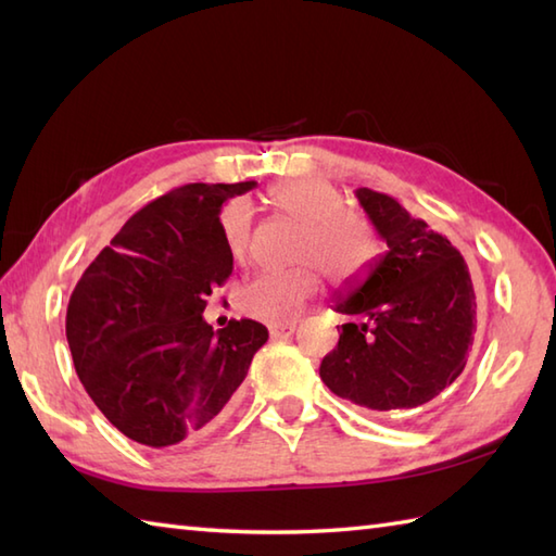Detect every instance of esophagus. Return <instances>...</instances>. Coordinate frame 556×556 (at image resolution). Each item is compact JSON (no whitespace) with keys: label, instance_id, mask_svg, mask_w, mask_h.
Segmentation results:
<instances>
[{"label":"esophagus","instance_id":"34e87169","mask_svg":"<svg viewBox=\"0 0 556 556\" xmlns=\"http://www.w3.org/2000/svg\"><path fill=\"white\" fill-rule=\"evenodd\" d=\"M293 332H296V323H281V325H271L269 327L271 339H287Z\"/></svg>","mask_w":556,"mask_h":556}]
</instances>
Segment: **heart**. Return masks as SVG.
<instances>
[{
	"label": "heart",
	"mask_w": 556,
	"mask_h": 556,
	"mask_svg": "<svg viewBox=\"0 0 556 556\" xmlns=\"http://www.w3.org/2000/svg\"><path fill=\"white\" fill-rule=\"evenodd\" d=\"M267 203L299 222L293 260L301 265L263 271L239 293V308L255 320L281 325L293 320L320 289V271L329 279L358 277L377 253V233L361 212L344 207V193L315 176H296L269 186ZM222 239L233 260H243L251 243V210L229 203L219 215Z\"/></svg>",
	"instance_id": "b5f03b06"
}]
</instances>
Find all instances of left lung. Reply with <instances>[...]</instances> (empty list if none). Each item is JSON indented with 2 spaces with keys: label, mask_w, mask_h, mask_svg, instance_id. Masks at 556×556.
<instances>
[{
  "label": "left lung",
  "mask_w": 556,
  "mask_h": 556,
  "mask_svg": "<svg viewBox=\"0 0 556 556\" xmlns=\"http://www.w3.org/2000/svg\"><path fill=\"white\" fill-rule=\"evenodd\" d=\"M356 198L387 251L339 293L351 315L320 363L323 382L370 413L428 404L464 372L478 301L468 265L446 236L410 217L392 195Z\"/></svg>",
  "instance_id": "1"
}]
</instances>
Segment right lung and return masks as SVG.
I'll return each mask as SVG.
<instances>
[{"mask_svg": "<svg viewBox=\"0 0 556 556\" xmlns=\"http://www.w3.org/2000/svg\"><path fill=\"white\" fill-rule=\"evenodd\" d=\"M243 184H186L128 219L68 299L66 339L83 387L116 430L172 446L227 413L267 327L215 332L207 296L233 269L219 210Z\"/></svg>", "mask_w": 556, "mask_h": 556, "instance_id": "obj_1", "label": "right lung"}]
</instances>
